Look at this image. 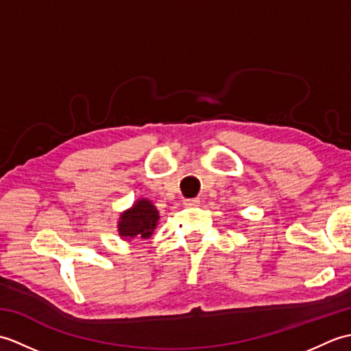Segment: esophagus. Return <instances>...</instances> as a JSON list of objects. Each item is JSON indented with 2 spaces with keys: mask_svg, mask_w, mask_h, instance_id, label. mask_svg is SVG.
Here are the masks:
<instances>
[{
  "mask_svg": "<svg viewBox=\"0 0 351 351\" xmlns=\"http://www.w3.org/2000/svg\"><path fill=\"white\" fill-rule=\"evenodd\" d=\"M200 204V199L199 197H193V199H185L184 200V205L185 206H197Z\"/></svg>",
  "mask_w": 351,
  "mask_h": 351,
  "instance_id": "obj_1",
  "label": "esophagus"
}]
</instances>
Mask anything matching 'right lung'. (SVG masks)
<instances>
[{
	"mask_svg": "<svg viewBox=\"0 0 351 351\" xmlns=\"http://www.w3.org/2000/svg\"><path fill=\"white\" fill-rule=\"evenodd\" d=\"M158 220V211L151 200L138 199L130 210L121 214L117 221V232L126 241H131L134 238L146 240L154 234Z\"/></svg>",
	"mask_w": 351,
	"mask_h": 351,
	"instance_id": "obj_1",
	"label": "right lung"
}]
</instances>
